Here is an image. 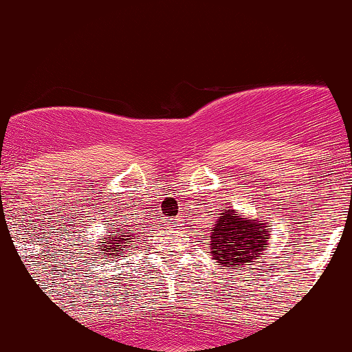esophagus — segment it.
Returning a JSON list of instances; mask_svg holds the SVG:
<instances>
[{"label": "esophagus", "mask_w": 352, "mask_h": 352, "mask_svg": "<svg viewBox=\"0 0 352 352\" xmlns=\"http://www.w3.org/2000/svg\"><path fill=\"white\" fill-rule=\"evenodd\" d=\"M167 223H168V227H172V228H180L182 225H184V220H182V218H170Z\"/></svg>", "instance_id": "esophagus-1"}]
</instances>
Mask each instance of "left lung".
<instances>
[{
    "label": "left lung",
    "mask_w": 352,
    "mask_h": 352,
    "mask_svg": "<svg viewBox=\"0 0 352 352\" xmlns=\"http://www.w3.org/2000/svg\"><path fill=\"white\" fill-rule=\"evenodd\" d=\"M270 223L263 218L245 217L235 208L225 210L210 230V253L218 265L232 270L253 265L270 245Z\"/></svg>",
    "instance_id": "left-lung-1"
}]
</instances>
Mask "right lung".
Returning a JSON list of instances; mask_svg holds the SVG:
<instances>
[{
	"mask_svg": "<svg viewBox=\"0 0 352 352\" xmlns=\"http://www.w3.org/2000/svg\"><path fill=\"white\" fill-rule=\"evenodd\" d=\"M107 233H116V235H106L104 240L100 243L104 245H98V250L100 254L104 256H111V258H119L120 253H124V250H131V245L129 241H132L135 238V232L134 230H129L122 227V225L117 223L112 225V228L107 230Z\"/></svg>",
	"mask_w": 352,
	"mask_h": 352,
	"instance_id": "add662e5",
	"label": "right lung"
}]
</instances>
